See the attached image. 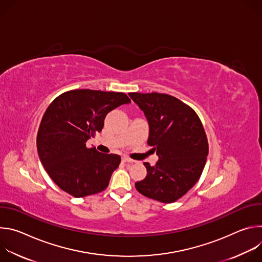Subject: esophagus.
Listing matches in <instances>:
<instances>
[{"label":"esophagus","mask_w":262,"mask_h":262,"mask_svg":"<svg viewBox=\"0 0 262 262\" xmlns=\"http://www.w3.org/2000/svg\"><path fill=\"white\" fill-rule=\"evenodd\" d=\"M122 162L127 163V164H133L135 161H133L132 159H128V158H126V157H123V158H122Z\"/></svg>","instance_id":"34e87169"}]
</instances>
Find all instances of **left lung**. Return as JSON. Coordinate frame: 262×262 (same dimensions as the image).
Instances as JSON below:
<instances>
[{
	"instance_id": "8db88e82",
	"label": "left lung",
	"mask_w": 262,
	"mask_h": 262,
	"mask_svg": "<svg viewBox=\"0 0 262 262\" xmlns=\"http://www.w3.org/2000/svg\"><path fill=\"white\" fill-rule=\"evenodd\" d=\"M149 125L148 145L159 161L144 163L146 177L135 183L142 195L172 203L199 180L208 156V143L196 112L179 99L161 93H129Z\"/></svg>"
}]
</instances>
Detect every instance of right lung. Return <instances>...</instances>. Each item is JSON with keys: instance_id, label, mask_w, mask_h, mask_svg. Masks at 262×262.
Listing matches in <instances>:
<instances>
[{"instance_id": "1", "label": "right lung", "mask_w": 262, "mask_h": 262, "mask_svg": "<svg viewBox=\"0 0 262 262\" xmlns=\"http://www.w3.org/2000/svg\"><path fill=\"white\" fill-rule=\"evenodd\" d=\"M125 93L77 89L59 95L49 105L37 134L40 162L61 190L81 198L102 192L121 158L87 148L101 132L108 112L129 103Z\"/></svg>"}]
</instances>
